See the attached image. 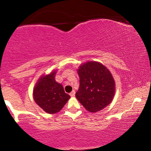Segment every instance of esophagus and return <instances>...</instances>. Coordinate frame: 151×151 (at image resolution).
<instances>
[{
    "label": "esophagus",
    "instance_id": "esophagus-1",
    "mask_svg": "<svg viewBox=\"0 0 151 151\" xmlns=\"http://www.w3.org/2000/svg\"><path fill=\"white\" fill-rule=\"evenodd\" d=\"M70 95L71 96H72V97H73V96H75V91H74V90H73V91H72V92L70 93Z\"/></svg>",
    "mask_w": 151,
    "mask_h": 151
}]
</instances>
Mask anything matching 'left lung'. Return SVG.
<instances>
[{
  "label": "left lung",
  "mask_w": 151,
  "mask_h": 151,
  "mask_svg": "<svg viewBox=\"0 0 151 151\" xmlns=\"http://www.w3.org/2000/svg\"><path fill=\"white\" fill-rule=\"evenodd\" d=\"M77 73L79 88L76 97L88 111H99L111 104L115 93V81L104 65L89 61L79 66Z\"/></svg>",
  "instance_id": "8db88e82"
}]
</instances>
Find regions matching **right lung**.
<instances>
[{
	"instance_id": "right-lung-1",
	"label": "right lung",
	"mask_w": 151,
	"mask_h": 151,
	"mask_svg": "<svg viewBox=\"0 0 151 151\" xmlns=\"http://www.w3.org/2000/svg\"><path fill=\"white\" fill-rule=\"evenodd\" d=\"M56 70L40 77L33 89L35 103L46 113L53 114L60 111L70 99L61 84L55 80Z\"/></svg>"
}]
</instances>
